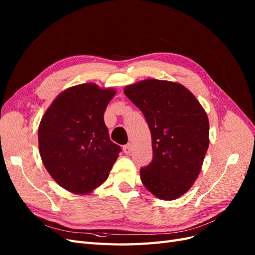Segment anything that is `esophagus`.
Instances as JSON below:
<instances>
[{"mask_svg":"<svg viewBox=\"0 0 255 255\" xmlns=\"http://www.w3.org/2000/svg\"><path fill=\"white\" fill-rule=\"evenodd\" d=\"M123 151H125L126 154H129L130 151H132V144L128 143L126 145H123Z\"/></svg>","mask_w":255,"mask_h":255,"instance_id":"34e87169","label":"esophagus"}]
</instances>
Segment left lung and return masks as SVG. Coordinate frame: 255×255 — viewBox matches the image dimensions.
Segmentation results:
<instances>
[{"instance_id": "8db88e82", "label": "left lung", "mask_w": 255, "mask_h": 255, "mask_svg": "<svg viewBox=\"0 0 255 255\" xmlns=\"http://www.w3.org/2000/svg\"><path fill=\"white\" fill-rule=\"evenodd\" d=\"M125 94L151 130L153 159L140 168L142 184L159 199L181 197L198 177L210 143L206 113L187 88L172 82L145 80Z\"/></svg>"}]
</instances>
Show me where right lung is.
<instances>
[{
	"label": "right lung",
	"mask_w": 255,
	"mask_h": 255,
	"mask_svg": "<svg viewBox=\"0 0 255 255\" xmlns=\"http://www.w3.org/2000/svg\"><path fill=\"white\" fill-rule=\"evenodd\" d=\"M115 94L95 84L78 85L61 92L41 119L38 141L43 165L73 194H88L104 183L121 152L103 117Z\"/></svg>",
	"instance_id": "add662e5"
}]
</instances>
